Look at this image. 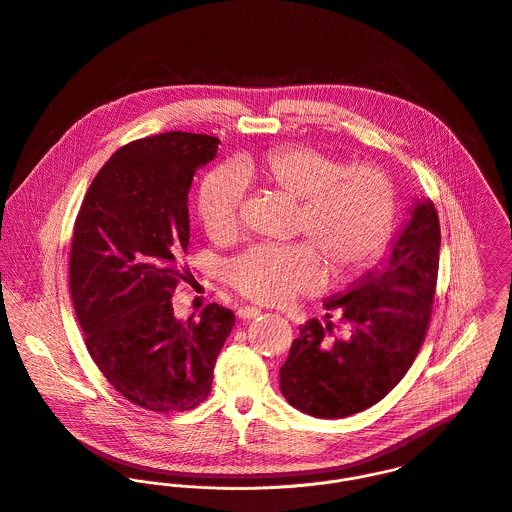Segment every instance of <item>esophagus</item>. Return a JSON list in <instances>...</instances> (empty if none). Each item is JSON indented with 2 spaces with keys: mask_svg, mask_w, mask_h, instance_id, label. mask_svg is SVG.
<instances>
[{
  "mask_svg": "<svg viewBox=\"0 0 512 512\" xmlns=\"http://www.w3.org/2000/svg\"><path fill=\"white\" fill-rule=\"evenodd\" d=\"M261 314V310L255 307H243L237 310V316L243 318V320H251V318H257Z\"/></svg>",
  "mask_w": 512,
  "mask_h": 512,
  "instance_id": "esophagus-1",
  "label": "esophagus"
}]
</instances>
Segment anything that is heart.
I'll return each instance as SVG.
<instances>
[{
	"label": "heart",
	"instance_id": "heart-1",
	"mask_svg": "<svg viewBox=\"0 0 512 512\" xmlns=\"http://www.w3.org/2000/svg\"><path fill=\"white\" fill-rule=\"evenodd\" d=\"M257 176L273 190L301 204L299 231L308 243L257 245L227 265L229 283L257 303H287L324 285L318 252L336 277L370 265L382 251L394 219V194L388 178L374 166H348L318 150L285 146L241 172L213 170L198 192L204 233L215 243L233 239L241 225L245 178Z\"/></svg>",
	"mask_w": 512,
	"mask_h": 512
}]
</instances>
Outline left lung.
<instances>
[{"label": "left lung", "instance_id": "left-lung-1", "mask_svg": "<svg viewBox=\"0 0 512 512\" xmlns=\"http://www.w3.org/2000/svg\"><path fill=\"white\" fill-rule=\"evenodd\" d=\"M441 229L433 204L415 200L390 253L344 293L324 301L340 312L344 336L310 318L299 326L287 362L281 366V392L293 408L340 419L378 404L406 376L431 318L437 285Z\"/></svg>", "mask_w": 512, "mask_h": 512}]
</instances>
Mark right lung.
Here are the masks:
<instances>
[{"instance_id": "right-lung-1", "label": "right lung", "mask_w": 512, "mask_h": 512, "mask_svg": "<svg viewBox=\"0 0 512 512\" xmlns=\"http://www.w3.org/2000/svg\"><path fill=\"white\" fill-rule=\"evenodd\" d=\"M219 138L164 132L116 150L79 209L69 283L85 344L108 384L150 411H186L211 390L215 360L235 326L229 308L174 316L186 281L188 194Z\"/></svg>"}]
</instances>
